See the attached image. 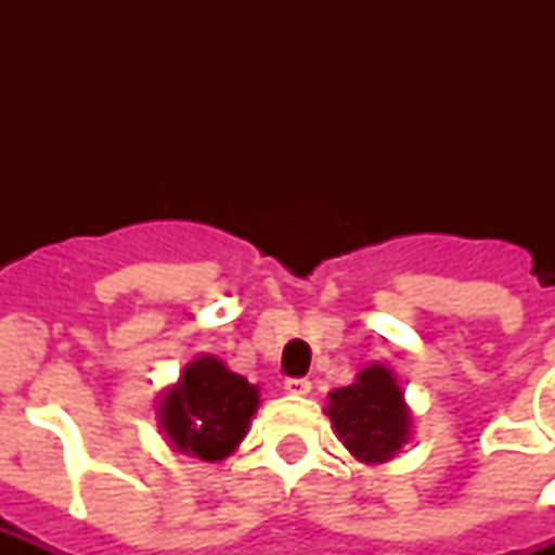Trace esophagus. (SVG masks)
<instances>
[{
    "label": "esophagus",
    "mask_w": 555,
    "mask_h": 555,
    "mask_svg": "<svg viewBox=\"0 0 555 555\" xmlns=\"http://www.w3.org/2000/svg\"><path fill=\"white\" fill-rule=\"evenodd\" d=\"M285 391L287 395H296V397H302L311 391V379L308 377H287L285 379Z\"/></svg>",
    "instance_id": "esophagus-1"
}]
</instances>
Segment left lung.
I'll return each instance as SVG.
<instances>
[{"instance_id": "obj_1", "label": "left lung", "mask_w": 555, "mask_h": 555, "mask_svg": "<svg viewBox=\"0 0 555 555\" xmlns=\"http://www.w3.org/2000/svg\"><path fill=\"white\" fill-rule=\"evenodd\" d=\"M325 414L343 447L363 464L391 461L412 431V412L403 400V388L379 363L360 371L351 386L334 388Z\"/></svg>"}]
</instances>
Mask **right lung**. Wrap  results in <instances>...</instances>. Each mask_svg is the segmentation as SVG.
<instances>
[{
  "label": "right lung",
  "instance_id": "right-lung-1",
  "mask_svg": "<svg viewBox=\"0 0 555 555\" xmlns=\"http://www.w3.org/2000/svg\"><path fill=\"white\" fill-rule=\"evenodd\" d=\"M256 409L259 388L218 357L201 354L160 395L158 421L181 455L221 461L242 443Z\"/></svg>",
  "mask_w": 555,
  "mask_h": 555
}]
</instances>
